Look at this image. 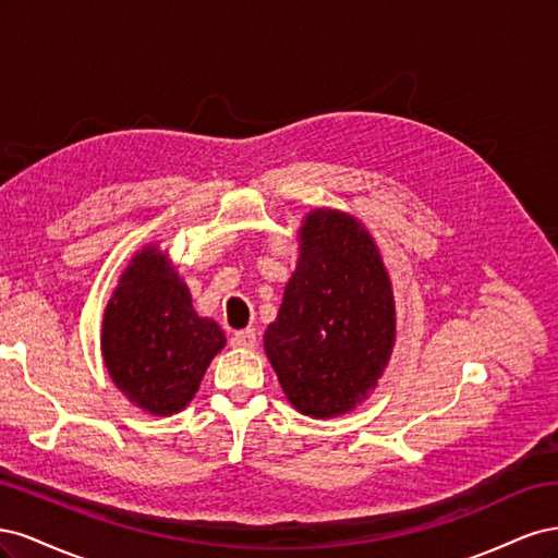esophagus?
I'll return each instance as SVG.
<instances>
[{
	"instance_id": "esophagus-1",
	"label": "esophagus",
	"mask_w": 558,
	"mask_h": 558,
	"mask_svg": "<svg viewBox=\"0 0 558 558\" xmlns=\"http://www.w3.org/2000/svg\"><path fill=\"white\" fill-rule=\"evenodd\" d=\"M256 342H258V335H256V330H253V328L238 330V332L232 335V340H230V344L238 347V349H253V347H256Z\"/></svg>"
}]
</instances>
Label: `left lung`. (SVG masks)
Segmentation results:
<instances>
[{"instance_id":"8db88e82","label":"left lung","mask_w":558,"mask_h":558,"mask_svg":"<svg viewBox=\"0 0 558 558\" xmlns=\"http://www.w3.org/2000/svg\"><path fill=\"white\" fill-rule=\"evenodd\" d=\"M265 351L293 408L335 416L375 388L396 340L391 281L373 238L353 218L318 209Z\"/></svg>"}]
</instances>
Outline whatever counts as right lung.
<instances>
[{"label": "right lung", "mask_w": 558, "mask_h": 558, "mask_svg": "<svg viewBox=\"0 0 558 558\" xmlns=\"http://www.w3.org/2000/svg\"><path fill=\"white\" fill-rule=\"evenodd\" d=\"M226 337L199 318L191 293L158 248H146L118 286L102 332V353L113 384L148 414L183 410Z\"/></svg>", "instance_id": "add662e5"}]
</instances>
